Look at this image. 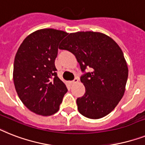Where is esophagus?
Here are the masks:
<instances>
[{"instance_id": "esophagus-1", "label": "esophagus", "mask_w": 145, "mask_h": 145, "mask_svg": "<svg viewBox=\"0 0 145 145\" xmlns=\"http://www.w3.org/2000/svg\"><path fill=\"white\" fill-rule=\"evenodd\" d=\"M78 81H79L78 79H77V78H74V80L70 81V83H71V85H72V84H74V83H77Z\"/></svg>"}]
</instances>
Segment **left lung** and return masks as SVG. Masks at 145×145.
<instances>
[{"mask_svg":"<svg viewBox=\"0 0 145 145\" xmlns=\"http://www.w3.org/2000/svg\"><path fill=\"white\" fill-rule=\"evenodd\" d=\"M60 49L74 54L85 72L80 81L86 88L83 97L76 99L81 115L98 119L109 114L123 96L128 77V68L118 44L109 36L97 32L70 33Z\"/></svg>","mask_w":145,"mask_h":145,"instance_id":"8db88e82","label":"left lung"}]
</instances>
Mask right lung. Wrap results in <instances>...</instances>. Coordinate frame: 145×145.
Listing matches in <instances>:
<instances>
[{"instance_id":"obj_1","label":"right lung","mask_w":145,"mask_h":145,"mask_svg":"<svg viewBox=\"0 0 145 145\" xmlns=\"http://www.w3.org/2000/svg\"><path fill=\"white\" fill-rule=\"evenodd\" d=\"M67 35L54 29L36 30L26 37L15 55V90L24 106L37 115L49 116L57 112L68 91L57 76L54 63L59 44Z\"/></svg>"}]
</instances>
